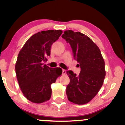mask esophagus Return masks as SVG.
<instances>
[{
  "instance_id": "esophagus-1",
  "label": "esophagus",
  "mask_w": 125,
  "mask_h": 125,
  "mask_svg": "<svg viewBox=\"0 0 125 125\" xmlns=\"http://www.w3.org/2000/svg\"><path fill=\"white\" fill-rule=\"evenodd\" d=\"M66 71L65 69H62V74H65Z\"/></svg>"
}]
</instances>
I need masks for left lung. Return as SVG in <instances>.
<instances>
[{
	"mask_svg": "<svg viewBox=\"0 0 125 125\" xmlns=\"http://www.w3.org/2000/svg\"><path fill=\"white\" fill-rule=\"evenodd\" d=\"M62 37L70 44L74 59L81 68L78 76L72 71H66L70 78L66 90L67 97L74 104H87L98 93L105 79V62L101 53L89 37L80 32L65 31Z\"/></svg>",
	"mask_w": 125,
	"mask_h": 125,
	"instance_id": "left-lung-1",
	"label": "left lung"
}]
</instances>
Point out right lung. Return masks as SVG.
Segmentation results:
<instances>
[{
	"mask_svg": "<svg viewBox=\"0 0 125 125\" xmlns=\"http://www.w3.org/2000/svg\"><path fill=\"white\" fill-rule=\"evenodd\" d=\"M61 30H48L32 35L20 50L15 65L19 85L24 96L33 103L49 100L51 85L62 74L60 68L44 65L51 54L52 44L62 34Z\"/></svg>",
	"mask_w": 125,
	"mask_h": 125,
	"instance_id": "obj_1",
	"label": "right lung"
}]
</instances>
